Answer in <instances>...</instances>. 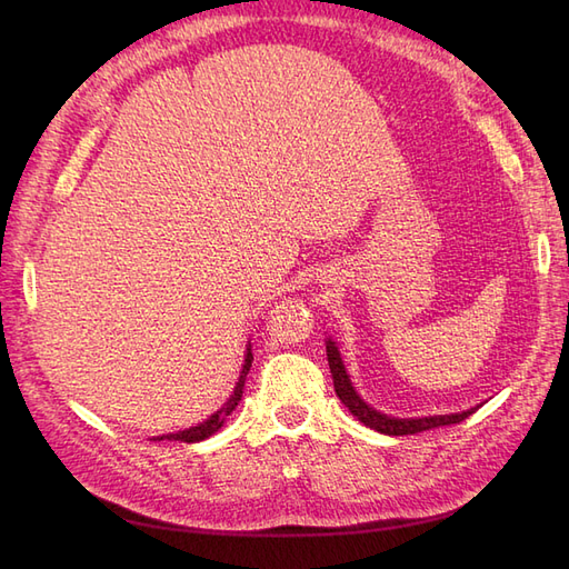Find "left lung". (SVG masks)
Listing matches in <instances>:
<instances>
[{
	"label": "left lung",
	"mask_w": 569,
	"mask_h": 569,
	"mask_svg": "<svg viewBox=\"0 0 569 569\" xmlns=\"http://www.w3.org/2000/svg\"><path fill=\"white\" fill-rule=\"evenodd\" d=\"M327 363H330V372L335 380V391L339 396V401L347 406L353 416L363 422L366 427L375 429L380 435H389V437H403V435H418V432H427V429L435 427H443V425H456L462 422L468 416L479 408H470V410H460V412H451V416H429V418H391L385 416V412L370 408L363 399H360L358 391L353 389L347 368H343V360L339 356L337 343L332 339H327Z\"/></svg>",
	"instance_id": "obj_1"
}]
</instances>
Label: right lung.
<instances>
[{
    "label": "right lung",
    "mask_w": 569,
    "mask_h": 569,
    "mask_svg": "<svg viewBox=\"0 0 569 569\" xmlns=\"http://www.w3.org/2000/svg\"><path fill=\"white\" fill-rule=\"evenodd\" d=\"M251 360H253V353H251V347H249V349H247V356H244V366H242V372H239V380H237V387H234L232 396H230V399H228V403L222 406L220 410H216L209 420L199 422L197 427L182 429V432H176V435H163V437H157V439H159V441H161V439H168V441H184V443H194V441H203V439H209L211 435H216L218 429L222 427V422H226V418H228L230 412L237 408V403L242 401V389H244V380H247L249 368H251Z\"/></svg>",
    "instance_id": "add662e5"
}]
</instances>
